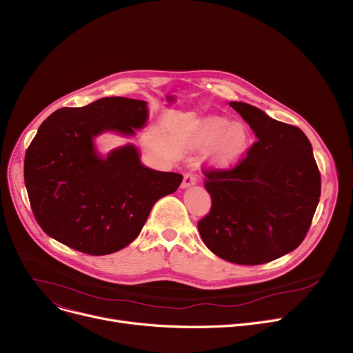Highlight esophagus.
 Here are the masks:
<instances>
[{"label":"esophagus","instance_id":"esophagus-1","mask_svg":"<svg viewBox=\"0 0 353 353\" xmlns=\"http://www.w3.org/2000/svg\"><path fill=\"white\" fill-rule=\"evenodd\" d=\"M194 184H196V176H193L190 173L184 174L183 181H181V189H189V188L194 186Z\"/></svg>","mask_w":353,"mask_h":353}]
</instances>
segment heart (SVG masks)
<instances>
[{
	"mask_svg": "<svg viewBox=\"0 0 353 353\" xmlns=\"http://www.w3.org/2000/svg\"><path fill=\"white\" fill-rule=\"evenodd\" d=\"M192 144L200 152L209 148V164L214 169L225 170L236 165L245 156L249 145V132L239 121L208 116L197 121Z\"/></svg>",
	"mask_w": 353,
	"mask_h": 353,
	"instance_id": "heart-1",
	"label": "heart"
}]
</instances>
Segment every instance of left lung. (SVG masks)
<instances>
[{
    "label": "left lung",
    "mask_w": 353,
    "mask_h": 353,
    "mask_svg": "<svg viewBox=\"0 0 353 353\" xmlns=\"http://www.w3.org/2000/svg\"><path fill=\"white\" fill-rule=\"evenodd\" d=\"M257 141L234 169L206 173L209 214L199 221L205 245L237 265H262L298 248L321 197V174L301 128L263 110L230 101Z\"/></svg>",
    "instance_id": "8db88e82"
}]
</instances>
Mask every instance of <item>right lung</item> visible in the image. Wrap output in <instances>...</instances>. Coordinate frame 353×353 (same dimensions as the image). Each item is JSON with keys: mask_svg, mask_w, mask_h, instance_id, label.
<instances>
[{"mask_svg": "<svg viewBox=\"0 0 353 353\" xmlns=\"http://www.w3.org/2000/svg\"><path fill=\"white\" fill-rule=\"evenodd\" d=\"M147 120L145 101L104 97L43 121L27 148L24 181L50 237L92 256L114 253L140 234L154 203L177 190L183 176L145 167L132 143L97 150L99 136L133 137Z\"/></svg>", "mask_w": 353, "mask_h": 353, "instance_id": "obj_1", "label": "right lung"}]
</instances>
